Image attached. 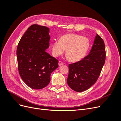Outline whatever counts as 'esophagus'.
<instances>
[{"instance_id": "esophagus-1", "label": "esophagus", "mask_w": 121, "mask_h": 121, "mask_svg": "<svg viewBox=\"0 0 121 121\" xmlns=\"http://www.w3.org/2000/svg\"><path fill=\"white\" fill-rule=\"evenodd\" d=\"M64 64L63 63V62H62L60 60L59 61H58V65H63Z\"/></svg>"}]
</instances>
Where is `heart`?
I'll use <instances>...</instances> for the list:
<instances>
[{"label":"heart","instance_id":"heart-1","mask_svg":"<svg viewBox=\"0 0 121 121\" xmlns=\"http://www.w3.org/2000/svg\"><path fill=\"white\" fill-rule=\"evenodd\" d=\"M90 45L89 39L80 35L68 33L63 35L60 40H54L52 44V52L54 56L63 53L72 62L78 61L85 56Z\"/></svg>","mask_w":121,"mask_h":121}]
</instances>
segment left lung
Listing matches in <instances>:
<instances>
[{
  "label": "left lung",
  "instance_id": "1",
  "mask_svg": "<svg viewBox=\"0 0 121 121\" xmlns=\"http://www.w3.org/2000/svg\"><path fill=\"white\" fill-rule=\"evenodd\" d=\"M105 57L104 41L96 34L90 53L83 60L69 65V86L77 92L88 89L97 81Z\"/></svg>",
  "mask_w": 121,
  "mask_h": 121
}]
</instances>
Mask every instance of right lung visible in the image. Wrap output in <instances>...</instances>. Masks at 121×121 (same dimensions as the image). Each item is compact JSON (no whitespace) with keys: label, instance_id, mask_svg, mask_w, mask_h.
Returning <instances> with one entry per match:
<instances>
[{"label":"right lung","instance_id":"add662e5","mask_svg":"<svg viewBox=\"0 0 121 121\" xmlns=\"http://www.w3.org/2000/svg\"><path fill=\"white\" fill-rule=\"evenodd\" d=\"M49 29L33 24L21 38L17 56L21 78L29 87L40 89L50 81V75L58 67V60L45 52L49 46Z\"/></svg>","mask_w":121,"mask_h":121}]
</instances>
